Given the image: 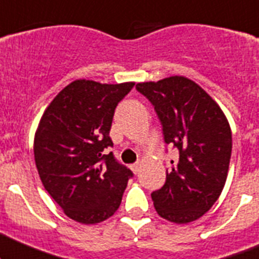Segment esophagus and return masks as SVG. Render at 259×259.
Masks as SVG:
<instances>
[{
    "mask_svg": "<svg viewBox=\"0 0 259 259\" xmlns=\"http://www.w3.org/2000/svg\"><path fill=\"white\" fill-rule=\"evenodd\" d=\"M130 168H132V170L135 173V175H138V173L140 172V163L139 162L134 163V164L130 165Z\"/></svg>",
    "mask_w": 259,
    "mask_h": 259,
    "instance_id": "obj_1",
    "label": "esophagus"
}]
</instances>
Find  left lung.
Returning a JSON list of instances; mask_svg holds the SVG:
<instances>
[{
    "instance_id": "left-lung-1",
    "label": "left lung",
    "mask_w": 259,
    "mask_h": 259,
    "mask_svg": "<svg viewBox=\"0 0 259 259\" xmlns=\"http://www.w3.org/2000/svg\"><path fill=\"white\" fill-rule=\"evenodd\" d=\"M137 90L154 105L165 143L180 152L164 186L152 193L155 211L176 224L195 222L211 209L227 182L229 121L217 101L187 77L140 82Z\"/></svg>"
}]
</instances>
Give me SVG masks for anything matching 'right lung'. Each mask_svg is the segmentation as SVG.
Listing matches in <instances>:
<instances>
[{
    "instance_id": "right-lung-1",
    "label": "right lung",
    "mask_w": 259,
    "mask_h": 259,
    "mask_svg": "<svg viewBox=\"0 0 259 259\" xmlns=\"http://www.w3.org/2000/svg\"><path fill=\"white\" fill-rule=\"evenodd\" d=\"M135 82L76 79L53 99L34 138L42 186L63 212L84 225L105 222L121 204L133 173L115 160L110 138L117 104Z\"/></svg>"
}]
</instances>
